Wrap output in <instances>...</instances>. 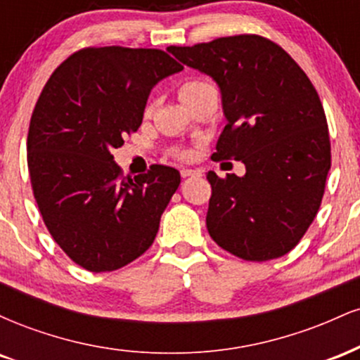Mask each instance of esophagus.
<instances>
[{
	"instance_id": "34e87169",
	"label": "esophagus",
	"mask_w": 360,
	"mask_h": 360,
	"mask_svg": "<svg viewBox=\"0 0 360 360\" xmlns=\"http://www.w3.org/2000/svg\"><path fill=\"white\" fill-rule=\"evenodd\" d=\"M196 174H198V172L193 171V169H183V171H181V176H183L184 179H186V177H191V176H196Z\"/></svg>"
}]
</instances>
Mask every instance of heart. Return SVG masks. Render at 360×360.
Segmentation results:
<instances>
[{
	"instance_id": "heart-1",
	"label": "heart",
	"mask_w": 360,
	"mask_h": 360,
	"mask_svg": "<svg viewBox=\"0 0 360 360\" xmlns=\"http://www.w3.org/2000/svg\"><path fill=\"white\" fill-rule=\"evenodd\" d=\"M208 89H213V86L210 84L208 81H203V79H188V81H184L183 84L179 86V91H177V93H179L181 101H183L186 106H189L193 101H196L198 98H200L201 94H203L205 91H208ZM148 111H150V106H148ZM174 154L177 157H186V155H188L184 150H181V148H177V150H174Z\"/></svg>"
}]
</instances>
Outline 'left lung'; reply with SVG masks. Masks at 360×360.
Masks as SVG:
<instances>
[{"label":"left lung","instance_id":"8db88e82","mask_svg":"<svg viewBox=\"0 0 360 360\" xmlns=\"http://www.w3.org/2000/svg\"><path fill=\"white\" fill-rule=\"evenodd\" d=\"M167 51L220 88L226 125L212 159L245 164L242 177L206 174L208 233L243 260L288 254L315 220L332 164L315 86L284 49L260 35Z\"/></svg>","mask_w":360,"mask_h":360}]
</instances>
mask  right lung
I'll list each match as a JSON object with an SVG mask.
<instances>
[{
  "mask_svg": "<svg viewBox=\"0 0 360 360\" xmlns=\"http://www.w3.org/2000/svg\"><path fill=\"white\" fill-rule=\"evenodd\" d=\"M179 71L159 49L86 47L44 86L28 128V171L45 226L77 266L117 271L154 242L179 171L154 164L131 179L111 150L142 125L152 88Z\"/></svg>",
  "mask_w": 360,
  "mask_h": 360,
  "instance_id": "add662e5",
  "label": "right lung"
}]
</instances>
